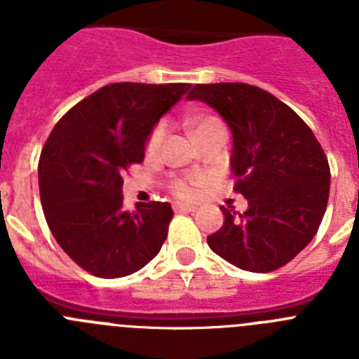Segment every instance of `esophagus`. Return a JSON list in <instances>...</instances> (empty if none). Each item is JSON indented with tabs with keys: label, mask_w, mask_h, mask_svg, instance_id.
Returning a JSON list of instances; mask_svg holds the SVG:
<instances>
[{
	"label": "esophagus",
	"mask_w": 359,
	"mask_h": 359,
	"mask_svg": "<svg viewBox=\"0 0 359 359\" xmlns=\"http://www.w3.org/2000/svg\"><path fill=\"white\" fill-rule=\"evenodd\" d=\"M174 212H194V205H187V203H174L172 205Z\"/></svg>",
	"instance_id": "obj_1"
}]
</instances>
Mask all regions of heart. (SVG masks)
Wrapping results in <instances>:
<instances>
[{"instance_id": "1", "label": "heart", "mask_w": 359, "mask_h": 359, "mask_svg": "<svg viewBox=\"0 0 359 359\" xmlns=\"http://www.w3.org/2000/svg\"><path fill=\"white\" fill-rule=\"evenodd\" d=\"M190 131L192 135L196 133L203 131V129H208V128H214V126H223V123L219 122L217 118H212V116H198V118L190 120ZM163 136H165V126L160 123L154 128V131L151 133L147 140V151L149 152H156L160 149L161 142H163ZM170 189L176 196L180 198H194L196 196V189H198V183L192 182V180H174L170 183Z\"/></svg>"}]
</instances>
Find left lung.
Instances as JSON below:
<instances>
[{
	"label": "left lung",
	"instance_id": "8db88e82",
	"mask_svg": "<svg viewBox=\"0 0 359 359\" xmlns=\"http://www.w3.org/2000/svg\"><path fill=\"white\" fill-rule=\"evenodd\" d=\"M189 100L214 107L233 136L230 167L248 210L228 208L207 237L214 253L246 271L282 268L316 236L327 208L331 170L306 122L277 97L244 82L196 84Z\"/></svg>",
	"mask_w": 359,
	"mask_h": 359
}]
</instances>
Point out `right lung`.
Returning a JSON list of instances; mask_svg holds the SVG:
<instances>
[{
    "label": "right lung",
    "instance_id": "obj_1",
    "mask_svg": "<svg viewBox=\"0 0 359 359\" xmlns=\"http://www.w3.org/2000/svg\"><path fill=\"white\" fill-rule=\"evenodd\" d=\"M190 84L115 82L86 97L55 123L39 158L44 217L62 250L100 278L131 275L167 239L169 203L123 205V172L142 163L152 128Z\"/></svg>",
    "mask_w": 359,
    "mask_h": 359
}]
</instances>
